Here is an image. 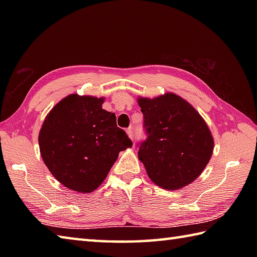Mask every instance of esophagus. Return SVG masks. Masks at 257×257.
I'll list each match as a JSON object with an SVG mask.
<instances>
[{"mask_svg": "<svg viewBox=\"0 0 257 257\" xmlns=\"http://www.w3.org/2000/svg\"><path fill=\"white\" fill-rule=\"evenodd\" d=\"M127 135H128V137H129L130 139H132V140L135 139V137H134V130H133L132 127L127 129Z\"/></svg>", "mask_w": 257, "mask_h": 257, "instance_id": "1", "label": "esophagus"}]
</instances>
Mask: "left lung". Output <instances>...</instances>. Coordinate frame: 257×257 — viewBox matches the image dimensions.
<instances>
[{"label": "left lung", "instance_id": "left-lung-1", "mask_svg": "<svg viewBox=\"0 0 257 257\" xmlns=\"http://www.w3.org/2000/svg\"><path fill=\"white\" fill-rule=\"evenodd\" d=\"M148 138L139 145L138 158L150 180L166 190L192 183L209 163L214 140L201 114L173 94L138 98Z\"/></svg>", "mask_w": 257, "mask_h": 257}]
</instances>
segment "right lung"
Masks as SVG:
<instances>
[{
  "label": "right lung",
  "instance_id": "add662e5",
  "mask_svg": "<svg viewBox=\"0 0 257 257\" xmlns=\"http://www.w3.org/2000/svg\"><path fill=\"white\" fill-rule=\"evenodd\" d=\"M105 98L72 94L56 103L38 135L43 161L55 179L76 192L90 193L106 179L120 151L133 147L117 127Z\"/></svg>",
  "mask_w": 257,
  "mask_h": 257
}]
</instances>
